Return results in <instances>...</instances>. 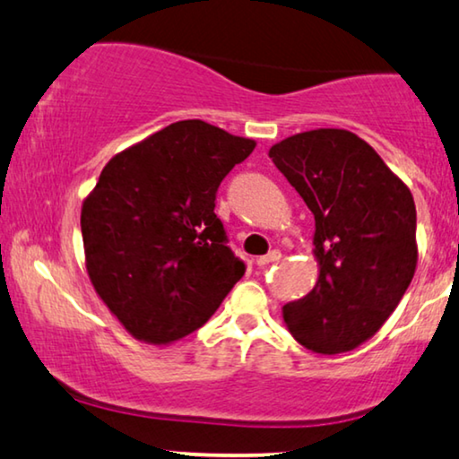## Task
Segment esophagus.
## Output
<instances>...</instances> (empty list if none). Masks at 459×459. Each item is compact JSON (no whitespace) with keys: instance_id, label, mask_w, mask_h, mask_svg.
<instances>
[{"instance_id":"obj_1","label":"esophagus","mask_w":459,"mask_h":459,"mask_svg":"<svg viewBox=\"0 0 459 459\" xmlns=\"http://www.w3.org/2000/svg\"><path fill=\"white\" fill-rule=\"evenodd\" d=\"M281 257H282L281 251H279V249H273V251H270V254L262 255V257H257V266H260V268H264V266H270V264L279 262Z\"/></svg>"}]
</instances>
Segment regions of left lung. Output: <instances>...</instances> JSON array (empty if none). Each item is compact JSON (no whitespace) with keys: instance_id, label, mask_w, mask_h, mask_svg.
<instances>
[{"instance_id":"8db88e82","label":"left lung","mask_w":459,"mask_h":459,"mask_svg":"<svg viewBox=\"0 0 459 459\" xmlns=\"http://www.w3.org/2000/svg\"><path fill=\"white\" fill-rule=\"evenodd\" d=\"M270 158L316 221L318 281L282 306L289 331L325 356L356 350L414 279V197L364 139L343 128L293 134L270 147Z\"/></svg>"}]
</instances>
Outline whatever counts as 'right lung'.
Masks as SVG:
<instances>
[{"instance_id":"right-lung-1","label":"right lung","mask_w":459,"mask_h":459,"mask_svg":"<svg viewBox=\"0 0 459 459\" xmlns=\"http://www.w3.org/2000/svg\"><path fill=\"white\" fill-rule=\"evenodd\" d=\"M254 147L180 120L101 170L81 212L87 273L133 337L164 345L197 331L245 274L214 208L224 177Z\"/></svg>"}]
</instances>
